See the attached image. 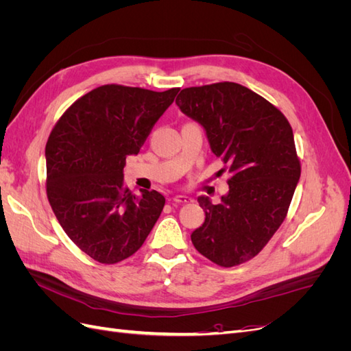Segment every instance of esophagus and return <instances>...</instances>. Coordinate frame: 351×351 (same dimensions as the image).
Listing matches in <instances>:
<instances>
[{
    "label": "esophagus",
    "mask_w": 351,
    "mask_h": 351,
    "mask_svg": "<svg viewBox=\"0 0 351 351\" xmlns=\"http://www.w3.org/2000/svg\"><path fill=\"white\" fill-rule=\"evenodd\" d=\"M192 200V197H189V196H184V195H177V196H174V197H171V202L173 204H187V202H190Z\"/></svg>",
    "instance_id": "esophagus-1"
}]
</instances>
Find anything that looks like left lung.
Returning <instances> with one entry per match:
<instances>
[{
	"instance_id": "left-lung-1",
	"label": "left lung",
	"mask_w": 351,
	"mask_h": 351,
	"mask_svg": "<svg viewBox=\"0 0 351 351\" xmlns=\"http://www.w3.org/2000/svg\"><path fill=\"white\" fill-rule=\"evenodd\" d=\"M176 104L204 127L210 151L231 174L219 204L197 197L205 222L192 243L219 267L240 265L280 228L300 180L291 125L267 99L232 82L186 88Z\"/></svg>"
}]
</instances>
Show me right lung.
Masks as SVG:
<instances>
[{
	"label": "right lung",
	"instance_id": "obj_1",
	"mask_svg": "<svg viewBox=\"0 0 351 351\" xmlns=\"http://www.w3.org/2000/svg\"><path fill=\"white\" fill-rule=\"evenodd\" d=\"M180 89L105 84L62 114L47 147V195L62 230L101 263L142 247L165 205L156 190L124 187L125 158L137 155Z\"/></svg>",
	"mask_w": 351,
	"mask_h": 351
}]
</instances>
